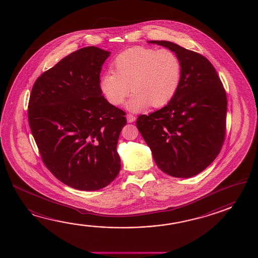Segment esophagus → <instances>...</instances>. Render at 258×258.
Returning a JSON list of instances; mask_svg holds the SVG:
<instances>
[{"instance_id":"obj_1","label":"esophagus","mask_w":258,"mask_h":258,"mask_svg":"<svg viewBox=\"0 0 258 258\" xmlns=\"http://www.w3.org/2000/svg\"><path fill=\"white\" fill-rule=\"evenodd\" d=\"M126 118L127 121H128V122H134V121H136V119H137V118H136V116H134L133 114H130V113H129V114H127Z\"/></svg>"}]
</instances>
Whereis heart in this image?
<instances>
[{
    "label": "heart",
    "mask_w": 258,
    "mask_h": 258,
    "mask_svg": "<svg viewBox=\"0 0 258 258\" xmlns=\"http://www.w3.org/2000/svg\"><path fill=\"white\" fill-rule=\"evenodd\" d=\"M113 67L114 72H107L100 78L101 91L117 106L132 90L134 94L125 107L133 112L150 105L160 108L168 104L181 83V60L169 49L134 47L118 55Z\"/></svg>",
    "instance_id": "obj_1"
}]
</instances>
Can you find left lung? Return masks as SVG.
I'll return each mask as SVG.
<instances>
[{
  "label": "left lung",
  "mask_w": 258,
  "mask_h": 258,
  "mask_svg": "<svg viewBox=\"0 0 258 258\" xmlns=\"http://www.w3.org/2000/svg\"><path fill=\"white\" fill-rule=\"evenodd\" d=\"M173 51L181 80L162 109L140 115L137 127L160 170L176 178L203 171L220 152L226 134L227 97L214 66L206 57L166 40H151Z\"/></svg>",
  "instance_id": "left-lung-1"
}]
</instances>
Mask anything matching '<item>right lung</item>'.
<instances>
[{
	"instance_id": "1",
	"label": "right lung",
	"mask_w": 258,
	"mask_h": 258,
	"mask_svg": "<svg viewBox=\"0 0 258 258\" xmlns=\"http://www.w3.org/2000/svg\"><path fill=\"white\" fill-rule=\"evenodd\" d=\"M110 51L86 47L36 80L28 122L44 164L66 185L96 191L121 170L116 150L124 111L102 96L99 75Z\"/></svg>"
}]
</instances>
